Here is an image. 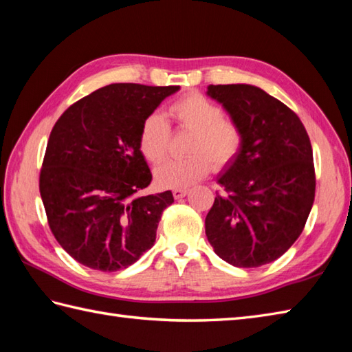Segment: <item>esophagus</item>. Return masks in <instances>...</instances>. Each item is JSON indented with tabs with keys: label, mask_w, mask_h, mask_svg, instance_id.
<instances>
[{
	"label": "esophagus",
	"mask_w": 352,
	"mask_h": 352,
	"mask_svg": "<svg viewBox=\"0 0 352 352\" xmlns=\"http://www.w3.org/2000/svg\"><path fill=\"white\" fill-rule=\"evenodd\" d=\"M172 193H174V198H175V199H182V198H184L186 195H188V193H189V189H186V188H178V189H174V190H172Z\"/></svg>",
	"instance_id": "esophagus-1"
}]
</instances>
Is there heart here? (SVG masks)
I'll return each instance as SVG.
<instances>
[{
    "label": "heart",
    "instance_id": "obj_1",
    "mask_svg": "<svg viewBox=\"0 0 352 352\" xmlns=\"http://www.w3.org/2000/svg\"><path fill=\"white\" fill-rule=\"evenodd\" d=\"M169 115L183 130L192 131L186 159L168 160L155 169L162 188H189L204 178L210 168L221 169L234 159L242 146L239 126L223 118V110L204 95L183 96L169 109ZM170 130L160 113L148 115L140 125L139 148L145 159L160 163L168 154Z\"/></svg>",
    "mask_w": 352,
    "mask_h": 352
}]
</instances>
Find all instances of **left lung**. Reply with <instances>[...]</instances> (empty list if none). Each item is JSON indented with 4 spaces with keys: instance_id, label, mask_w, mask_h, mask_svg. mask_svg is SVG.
I'll list each match as a JSON object with an SVG mask.
<instances>
[{
    "instance_id": "8db88e82",
    "label": "left lung",
    "mask_w": 352,
    "mask_h": 352,
    "mask_svg": "<svg viewBox=\"0 0 352 352\" xmlns=\"http://www.w3.org/2000/svg\"><path fill=\"white\" fill-rule=\"evenodd\" d=\"M207 95L242 133L237 155L218 175L222 195L206 218L214 252L237 267L281 257L300 234L315 201L309 134L286 104L251 85H210Z\"/></svg>"
}]
</instances>
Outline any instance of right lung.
Returning a JSON list of instances; mask_svg holds the SVG:
<instances>
[{
    "label": "right lung",
    "mask_w": 352,
    "mask_h": 352,
    "mask_svg": "<svg viewBox=\"0 0 352 352\" xmlns=\"http://www.w3.org/2000/svg\"><path fill=\"white\" fill-rule=\"evenodd\" d=\"M180 86L115 83L65 111L50 134L39 189L52 234L78 263L125 269L153 248L172 192L140 195L153 180L139 148L144 119Z\"/></svg>",
    "instance_id": "1"
}]
</instances>
